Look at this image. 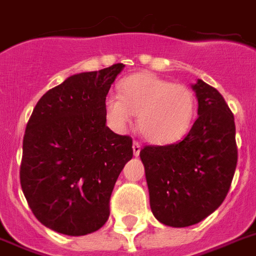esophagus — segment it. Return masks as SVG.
I'll use <instances>...</instances> for the list:
<instances>
[{"label":"esophagus","mask_w":256,"mask_h":256,"mask_svg":"<svg viewBox=\"0 0 256 256\" xmlns=\"http://www.w3.org/2000/svg\"><path fill=\"white\" fill-rule=\"evenodd\" d=\"M140 148H142V146H140V144L138 142V140H134V142H132V152H134V156H140Z\"/></svg>","instance_id":"obj_1"}]
</instances>
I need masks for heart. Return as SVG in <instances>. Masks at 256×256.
Here are the masks:
<instances>
[{"instance_id": "heart-1", "label": "heart", "mask_w": 256, "mask_h": 256, "mask_svg": "<svg viewBox=\"0 0 256 256\" xmlns=\"http://www.w3.org/2000/svg\"><path fill=\"white\" fill-rule=\"evenodd\" d=\"M118 94L104 100L108 124L122 132L138 116L144 140L156 144L176 142L190 130L196 108L194 92L152 73H136L118 84Z\"/></svg>"}]
</instances>
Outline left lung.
I'll return each instance as SVG.
<instances>
[{
	"mask_svg": "<svg viewBox=\"0 0 256 256\" xmlns=\"http://www.w3.org/2000/svg\"><path fill=\"white\" fill-rule=\"evenodd\" d=\"M198 118L180 142L144 146L150 207L160 223L187 227L214 212L230 190L238 162L234 114L222 94L202 80L192 85Z\"/></svg>",
	"mask_w": 256,
	"mask_h": 256,
	"instance_id": "8db88e82",
	"label": "left lung"
}]
</instances>
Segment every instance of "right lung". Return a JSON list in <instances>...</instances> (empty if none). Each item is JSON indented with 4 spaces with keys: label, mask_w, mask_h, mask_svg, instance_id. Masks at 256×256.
Segmentation results:
<instances>
[{
    "label": "right lung",
    "mask_w": 256,
    "mask_h": 256,
    "mask_svg": "<svg viewBox=\"0 0 256 256\" xmlns=\"http://www.w3.org/2000/svg\"><path fill=\"white\" fill-rule=\"evenodd\" d=\"M72 76L41 96L26 124L20 180L34 216L72 236L100 230L110 215L132 140L106 126L104 100L124 69Z\"/></svg>",
    "instance_id": "add662e5"
}]
</instances>
